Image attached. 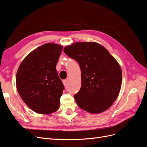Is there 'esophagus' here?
<instances>
[{
	"label": "esophagus",
	"mask_w": 147,
	"mask_h": 147,
	"mask_svg": "<svg viewBox=\"0 0 147 147\" xmlns=\"http://www.w3.org/2000/svg\"><path fill=\"white\" fill-rule=\"evenodd\" d=\"M63 82L64 86H67V80H64L63 81Z\"/></svg>",
	"instance_id": "obj_1"
}]
</instances>
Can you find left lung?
<instances>
[{
    "instance_id": "8db88e82",
    "label": "left lung",
    "mask_w": 147,
    "mask_h": 147,
    "mask_svg": "<svg viewBox=\"0 0 147 147\" xmlns=\"http://www.w3.org/2000/svg\"><path fill=\"white\" fill-rule=\"evenodd\" d=\"M64 52L78 62L82 86L74 95L77 105L91 113L108 109L121 89L122 72L118 62L103 46L96 42H77Z\"/></svg>"
}]
</instances>
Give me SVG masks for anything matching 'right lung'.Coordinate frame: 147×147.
Here are the masks:
<instances>
[{
    "label": "right lung",
    "instance_id": "right-lung-1",
    "mask_svg": "<svg viewBox=\"0 0 147 147\" xmlns=\"http://www.w3.org/2000/svg\"><path fill=\"white\" fill-rule=\"evenodd\" d=\"M63 47L48 43L26 56L16 74V88L21 99L35 112L50 114L59 107L64 90L56 69Z\"/></svg>",
    "mask_w": 147,
    "mask_h": 147
}]
</instances>
